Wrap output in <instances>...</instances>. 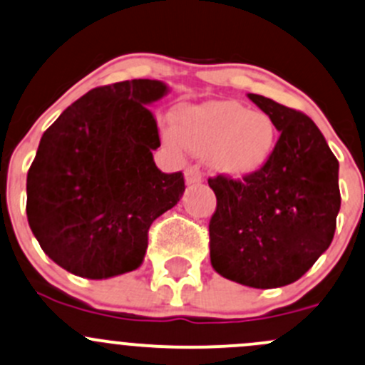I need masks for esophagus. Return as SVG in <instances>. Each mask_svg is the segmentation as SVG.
Masks as SVG:
<instances>
[{"instance_id": "1", "label": "esophagus", "mask_w": 365, "mask_h": 365, "mask_svg": "<svg viewBox=\"0 0 365 365\" xmlns=\"http://www.w3.org/2000/svg\"><path fill=\"white\" fill-rule=\"evenodd\" d=\"M202 180V173L199 170V166H189L185 170V182L187 185H195Z\"/></svg>"}]
</instances>
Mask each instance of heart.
Segmentation results:
<instances>
[{
    "instance_id": "1",
    "label": "heart",
    "mask_w": 365,
    "mask_h": 365,
    "mask_svg": "<svg viewBox=\"0 0 365 365\" xmlns=\"http://www.w3.org/2000/svg\"><path fill=\"white\" fill-rule=\"evenodd\" d=\"M164 138L173 148L182 143L208 157L222 175L248 178L271 160L278 129L267 113L250 112L236 101H210L176 110L175 129L164 128Z\"/></svg>"
}]
</instances>
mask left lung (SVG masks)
<instances>
[{
    "label": "left lung",
    "instance_id": "left-lung-1",
    "mask_svg": "<svg viewBox=\"0 0 365 365\" xmlns=\"http://www.w3.org/2000/svg\"><path fill=\"white\" fill-rule=\"evenodd\" d=\"M248 98L273 118L278 145L257 175L208 180L217 195L210 259L231 282L276 289L297 282L332 243L339 163L308 115L264 96Z\"/></svg>",
    "mask_w": 365,
    "mask_h": 365
}]
</instances>
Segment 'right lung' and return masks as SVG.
<instances>
[{"mask_svg": "<svg viewBox=\"0 0 365 365\" xmlns=\"http://www.w3.org/2000/svg\"><path fill=\"white\" fill-rule=\"evenodd\" d=\"M160 80H125L76 99L43 133L28 171L29 227L70 273L106 279L138 269L148 229L185 190L182 173L153 163L160 147L148 105Z\"/></svg>", "mask_w": 365, "mask_h": 365, "instance_id": "add662e5", "label": "right lung"}]
</instances>
